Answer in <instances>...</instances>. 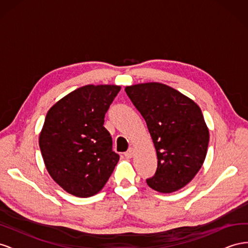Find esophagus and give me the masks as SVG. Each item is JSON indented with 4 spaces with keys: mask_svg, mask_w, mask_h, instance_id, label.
I'll return each mask as SVG.
<instances>
[{
    "mask_svg": "<svg viewBox=\"0 0 248 248\" xmlns=\"http://www.w3.org/2000/svg\"><path fill=\"white\" fill-rule=\"evenodd\" d=\"M124 155H125L126 158H131V157L133 156V149H132V148H129L128 150H127V151L124 153Z\"/></svg>",
    "mask_w": 248,
    "mask_h": 248,
    "instance_id": "esophagus-1",
    "label": "esophagus"
}]
</instances>
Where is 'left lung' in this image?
<instances>
[{
    "instance_id": "8db88e82",
    "label": "left lung",
    "mask_w": 248,
    "mask_h": 248,
    "mask_svg": "<svg viewBox=\"0 0 248 248\" xmlns=\"http://www.w3.org/2000/svg\"><path fill=\"white\" fill-rule=\"evenodd\" d=\"M132 104L145 119L157 155L151 189L171 193L189 184L202 168L209 129L199 106L170 86L149 82L126 86Z\"/></svg>"
}]
</instances>
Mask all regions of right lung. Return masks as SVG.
<instances>
[{
	"instance_id": "1",
	"label": "right lung",
	"mask_w": 248,
	"mask_h": 248,
	"mask_svg": "<svg viewBox=\"0 0 248 248\" xmlns=\"http://www.w3.org/2000/svg\"><path fill=\"white\" fill-rule=\"evenodd\" d=\"M120 90L118 85H85L59 100L46 113L39 148L51 177L72 195H95L119 162L103 125Z\"/></svg>"
}]
</instances>
